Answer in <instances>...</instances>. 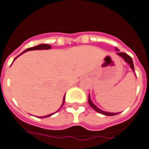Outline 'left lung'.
I'll return each instance as SVG.
<instances>
[{"mask_svg":"<svg viewBox=\"0 0 149 149\" xmlns=\"http://www.w3.org/2000/svg\"><path fill=\"white\" fill-rule=\"evenodd\" d=\"M116 51H118V50L116 48ZM118 54L119 56H121L122 58H123L124 60L126 62L128 63V65H130L131 68L132 69L133 71H135V68H134V65H133V61H132V58H131L130 56L128 55V54H127L126 53H124V52H118ZM88 103L89 104H90V106L91 107V108H93L94 110L96 111L97 112L100 113V114H102V115H108V116H112V115H118V114H119V113H109V112H106V111H104L101 110V109H99L98 108H97V107L95 106V104L92 103V102H91V98H90V95L88 96Z\"/></svg>","mask_w":149,"mask_h":149,"instance_id":"8db88e82","label":"left lung"}]
</instances>
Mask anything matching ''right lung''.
Masks as SVG:
<instances>
[{"instance_id": "right-lung-1", "label": "right lung", "mask_w": 149, "mask_h": 149, "mask_svg": "<svg viewBox=\"0 0 149 149\" xmlns=\"http://www.w3.org/2000/svg\"><path fill=\"white\" fill-rule=\"evenodd\" d=\"M50 48H51V45H46V44H41V45H38V46H35V47H29V48H27V49L25 50V51H24L23 53L27 52V51H32V50H44V49H50ZM23 53H21V54H22ZM21 54H20V55H21ZM20 55H18V56H20ZM18 56H17V57H18ZM17 58H14V60H15ZM64 102H65V97H64V101H63V104H62V105H61V107L63 106ZM53 115V114H51V115H47V116H45V117H41V118L49 117V116H51V115Z\"/></svg>"}]
</instances>
